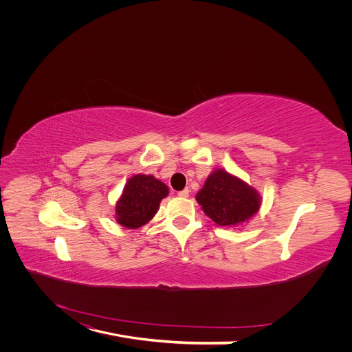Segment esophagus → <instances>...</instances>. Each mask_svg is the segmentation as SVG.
I'll use <instances>...</instances> for the list:
<instances>
[{
	"label": "esophagus",
	"mask_w": 352,
	"mask_h": 352,
	"mask_svg": "<svg viewBox=\"0 0 352 352\" xmlns=\"http://www.w3.org/2000/svg\"><path fill=\"white\" fill-rule=\"evenodd\" d=\"M178 195H179V197H184V198H187V197L190 195V190H188V188L182 190V191H179V192H178Z\"/></svg>",
	"instance_id": "1"
}]
</instances>
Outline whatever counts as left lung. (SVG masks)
I'll use <instances>...</instances> for the list:
<instances>
[{
  "label": "left lung",
  "mask_w": 352,
  "mask_h": 352,
  "mask_svg": "<svg viewBox=\"0 0 352 352\" xmlns=\"http://www.w3.org/2000/svg\"><path fill=\"white\" fill-rule=\"evenodd\" d=\"M197 201L214 223L224 227L245 223L260 208L256 191L223 170L207 178Z\"/></svg>",
  "instance_id": "obj_1"
}]
</instances>
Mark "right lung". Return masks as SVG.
<instances>
[{
    "mask_svg": "<svg viewBox=\"0 0 352 352\" xmlns=\"http://www.w3.org/2000/svg\"><path fill=\"white\" fill-rule=\"evenodd\" d=\"M166 194L168 187L153 175H134L117 202V221L122 227L140 228L155 215Z\"/></svg>",
    "mask_w": 352,
    "mask_h": 352,
    "instance_id": "right-lung-1",
    "label": "right lung"
}]
</instances>
